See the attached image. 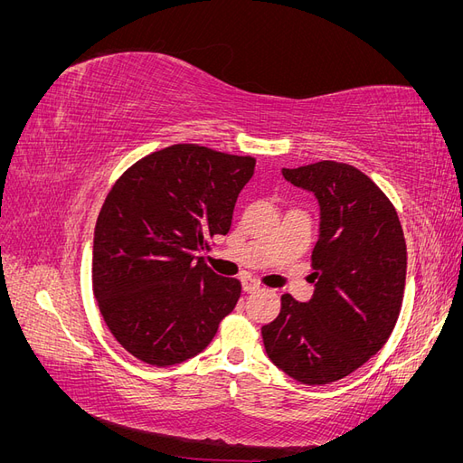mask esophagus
Here are the masks:
<instances>
[{
    "mask_svg": "<svg viewBox=\"0 0 463 463\" xmlns=\"http://www.w3.org/2000/svg\"><path fill=\"white\" fill-rule=\"evenodd\" d=\"M243 289H245L247 293H253V291H259V289H260V284L257 282V279H253V278H245V279H243Z\"/></svg>",
    "mask_w": 463,
    "mask_h": 463,
    "instance_id": "1",
    "label": "esophagus"
}]
</instances>
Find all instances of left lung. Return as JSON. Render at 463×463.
<instances>
[{
	"instance_id": "8db88e82",
	"label": "left lung",
	"mask_w": 463,
	"mask_h": 463,
	"mask_svg": "<svg viewBox=\"0 0 463 463\" xmlns=\"http://www.w3.org/2000/svg\"><path fill=\"white\" fill-rule=\"evenodd\" d=\"M282 174L320 204L315 293L307 303L282 296L262 340L278 369L303 384H328L365 365L396 326L408 266L403 230L394 204L354 165L322 160Z\"/></svg>"
}]
</instances>
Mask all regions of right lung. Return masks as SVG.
<instances>
[{"label":"right lung","mask_w":463,"mask_h":463,"mask_svg":"<svg viewBox=\"0 0 463 463\" xmlns=\"http://www.w3.org/2000/svg\"><path fill=\"white\" fill-rule=\"evenodd\" d=\"M255 158L172 145L135 162L98 214L92 289L109 332L154 367L201 354L241 296L197 253L232 228Z\"/></svg>","instance_id":"1"}]
</instances>
